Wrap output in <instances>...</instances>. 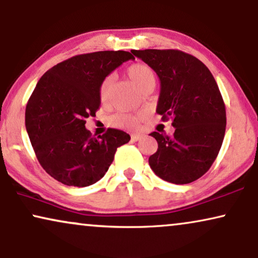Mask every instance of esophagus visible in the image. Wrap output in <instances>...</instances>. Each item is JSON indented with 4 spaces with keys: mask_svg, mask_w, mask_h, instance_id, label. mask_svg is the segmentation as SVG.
Returning <instances> with one entry per match:
<instances>
[{
    "mask_svg": "<svg viewBox=\"0 0 258 258\" xmlns=\"http://www.w3.org/2000/svg\"><path fill=\"white\" fill-rule=\"evenodd\" d=\"M140 138H142V136H140V135H132V136H131V140H132V142H138V140H139Z\"/></svg>",
    "mask_w": 258,
    "mask_h": 258,
    "instance_id": "obj_1",
    "label": "esophagus"
}]
</instances>
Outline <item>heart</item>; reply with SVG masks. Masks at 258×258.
Instances as JSON below:
<instances>
[{
	"label": "heart",
	"instance_id": "obj_1",
	"mask_svg": "<svg viewBox=\"0 0 258 258\" xmlns=\"http://www.w3.org/2000/svg\"><path fill=\"white\" fill-rule=\"evenodd\" d=\"M126 75L130 79V81L138 88V91H144L145 88L154 87L156 85V73L151 68L149 64L137 62L133 63L126 70ZM112 78L107 77L101 81L100 86H99V98L102 104L108 101L109 95H111L112 89ZM144 119L143 113H138V114H123V113H119V114L113 115L111 120V123L115 127H120V128H128L133 130L137 128L139 122Z\"/></svg>",
	"mask_w": 258,
	"mask_h": 258
}]
</instances>
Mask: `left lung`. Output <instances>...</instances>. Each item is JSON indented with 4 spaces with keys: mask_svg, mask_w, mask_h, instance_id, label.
I'll return each instance as SVG.
<instances>
[{
    "mask_svg": "<svg viewBox=\"0 0 258 258\" xmlns=\"http://www.w3.org/2000/svg\"><path fill=\"white\" fill-rule=\"evenodd\" d=\"M131 51L157 73V113L174 127L172 137L150 135L158 143L151 169L170 183H192L208 172L224 139L226 113L217 82L201 60L181 50Z\"/></svg>",
    "mask_w": 258,
    "mask_h": 258,
    "instance_id": "1",
    "label": "left lung"
}]
</instances>
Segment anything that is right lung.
Masks as SVG:
<instances>
[{
  "label": "right lung",
  "instance_id": "add662e5",
  "mask_svg": "<svg viewBox=\"0 0 258 258\" xmlns=\"http://www.w3.org/2000/svg\"><path fill=\"white\" fill-rule=\"evenodd\" d=\"M130 51L81 54L57 63L37 82L26 107V128L43 170L68 186L97 183L107 172L126 132L108 128L98 138L85 127L100 107L101 81L127 60Z\"/></svg>",
  "mask_w": 258,
  "mask_h": 258
}]
</instances>
